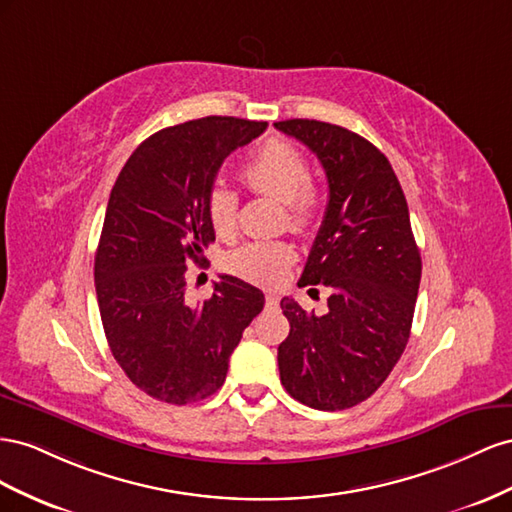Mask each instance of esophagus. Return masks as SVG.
<instances>
[{
  "label": "esophagus",
  "instance_id": "esophagus-1",
  "mask_svg": "<svg viewBox=\"0 0 512 512\" xmlns=\"http://www.w3.org/2000/svg\"><path fill=\"white\" fill-rule=\"evenodd\" d=\"M266 304H268V306H270V309H272V306H276V304H279V298H276L274 294H268V296H266Z\"/></svg>",
  "mask_w": 512,
  "mask_h": 512
}]
</instances>
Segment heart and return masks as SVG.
Here are the masks:
<instances>
[{"label": "heart", "mask_w": 512, "mask_h": 512, "mask_svg": "<svg viewBox=\"0 0 512 512\" xmlns=\"http://www.w3.org/2000/svg\"><path fill=\"white\" fill-rule=\"evenodd\" d=\"M242 180L253 193L281 199L285 206V225L296 233H309L321 212V188L311 180V167L306 156L294 145L270 139L246 160ZM206 212L218 238L229 240L238 231L240 199L227 184H216L208 193ZM294 246L274 242H248L231 255V270L244 279L276 285L285 279L289 266L294 264Z\"/></svg>", "instance_id": "1"}]
</instances>
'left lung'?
<instances>
[{
	"label": "left lung",
	"mask_w": 512,
	"mask_h": 512,
	"mask_svg": "<svg viewBox=\"0 0 512 512\" xmlns=\"http://www.w3.org/2000/svg\"><path fill=\"white\" fill-rule=\"evenodd\" d=\"M274 126L302 141L328 178L326 216L300 279L328 287V311L306 313L294 298L281 300L289 319L281 384L313 410H347L386 382L410 339L422 272L410 210L371 141L317 120Z\"/></svg>",
	"instance_id": "8db88e82"
}]
</instances>
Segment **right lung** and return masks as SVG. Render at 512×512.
<instances>
[{
    "label": "right lung",
    "mask_w": 512,
    "mask_h": 512,
    "mask_svg": "<svg viewBox=\"0 0 512 512\" xmlns=\"http://www.w3.org/2000/svg\"><path fill=\"white\" fill-rule=\"evenodd\" d=\"M266 126L210 115L163 128L115 180L94 261L96 298L113 358L152 399L186 405L214 394L264 309V294L229 274L208 300L188 302L186 264L214 242L206 199L223 160Z\"/></svg>",
    "instance_id": "1"
}]
</instances>
